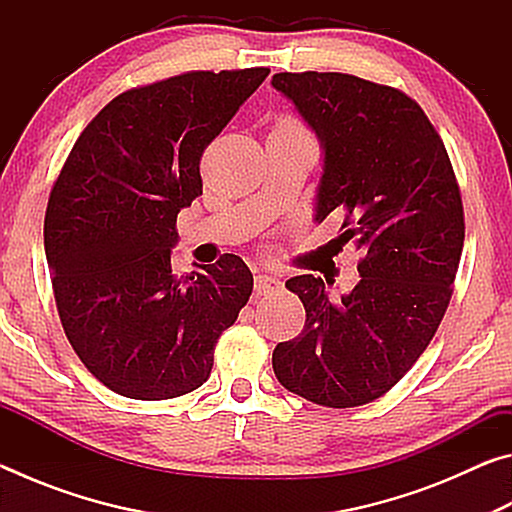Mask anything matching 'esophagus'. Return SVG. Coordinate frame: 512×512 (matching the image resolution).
Instances as JSON below:
<instances>
[{"label":"esophagus","instance_id":"obj_1","mask_svg":"<svg viewBox=\"0 0 512 512\" xmlns=\"http://www.w3.org/2000/svg\"><path fill=\"white\" fill-rule=\"evenodd\" d=\"M282 289V280L275 275H257L255 280V291L259 296H268V293H275Z\"/></svg>","mask_w":512,"mask_h":512}]
</instances>
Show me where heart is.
<instances>
[{
    "label": "heart",
    "instance_id": "1",
    "mask_svg": "<svg viewBox=\"0 0 512 512\" xmlns=\"http://www.w3.org/2000/svg\"><path fill=\"white\" fill-rule=\"evenodd\" d=\"M275 128H284V131H300V124L296 119H291V117H284V119H280L277 121V126Z\"/></svg>",
    "mask_w": 512,
    "mask_h": 512
}]
</instances>
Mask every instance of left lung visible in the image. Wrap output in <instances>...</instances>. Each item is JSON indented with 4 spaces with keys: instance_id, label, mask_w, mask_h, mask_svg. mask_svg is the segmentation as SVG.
<instances>
[{
    "instance_id": "1",
    "label": "left lung",
    "mask_w": 512,
    "mask_h": 512,
    "mask_svg": "<svg viewBox=\"0 0 512 512\" xmlns=\"http://www.w3.org/2000/svg\"><path fill=\"white\" fill-rule=\"evenodd\" d=\"M271 85L323 146L316 221L339 216L336 241L361 255V280L341 300L320 277L287 282L307 320L275 345L273 370L287 391L350 409L391 391L436 334L465 239L461 189L436 128L404 92L339 72H282Z\"/></svg>"
}]
</instances>
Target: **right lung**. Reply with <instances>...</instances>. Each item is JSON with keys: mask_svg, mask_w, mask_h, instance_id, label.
<instances>
[{"mask_svg": "<svg viewBox=\"0 0 512 512\" xmlns=\"http://www.w3.org/2000/svg\"><path fill=\"white\" fill-rule=\"evenodd\" d=\"M268 72H187L121 92L51 187L45 253L60 323L117 395L171 400L203 386L216 341L253 293L241 257L178 277L171 248L178 212L203 194V151Z\"/></svg>", "mask_w": 512, "mask_h": 512, "instance_id": "obj_1", "label": "right lung"}]
</instances>
